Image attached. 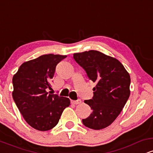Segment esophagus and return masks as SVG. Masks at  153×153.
Segmentation results:
<instances>
[{
  "instance_id": "1",
  "label": "esophagus",
  "mask_w": 153,
  "mask_h": 153,
  "mask_svg": "<svg viewBox=\"0 0 153 153\" xmlns=\"http://www.w3.org/2000/svg\"><path fill=\"white\" fill-rule=\"evenodd\" d=\"M81 102L82 101L80 99H78V100H76V101H71V103H73V104H75V105L80 104Z\"/></svg>"
}]
</instances>
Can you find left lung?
I'll list each match as a JSON object with an SVG mask.
<instances>
[{"label":"left lung","mask_w":153,"mask_h":153,"mask_svg":"<svg viewBox=\"0 0 153 153\" xmlns=\"http://www.w3.org/2000/svg\"><path fill=\"white\" fill-rule=\"evenodd\" d=\"M73 58L86 72L89 80L96 82L94 96L84 102L92 113L82 124L99 130L117 119L130 95V76L118 59L96 50L75 53Z\"/></svg>","instance_id":"8db88e82"}]
</instances>
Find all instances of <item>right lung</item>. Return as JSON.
<instances>
[{"label":"right lung","instance_id":"right-lung-1","mask_svg":"<svg viewBox=\"0 0 153 153\" xmlns=\"http://www.w3.org/2000/svg\"><path fill=\"white\" fill-rule=\"evenodd\" d=\"M66 55L44 54L24 62L13 75L14 102L31 127L47 131L55 127L63 110L71 104L68 98L47 92L57 65Z\"/></svg>","mask_w":153,"mask_h":153}]
</instances>
